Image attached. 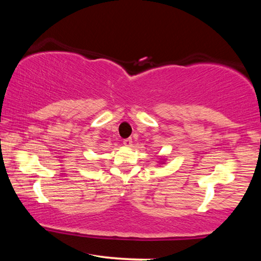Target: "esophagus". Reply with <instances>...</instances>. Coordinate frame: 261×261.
I'll use <instances>...</instances> for the list:
<instances>
[{"mask_svg": "<svg viewBox=\"0 0 261 261\" xmlns=\"http://www.w3.org/2000/svg\"><path fill=\"white\" fill-rule=\"evenodd\" d=\"M123 144H124L125 146L130 147L131 145H132V138H126V139H124V140H123Z\"/></svg>", "mask_w": 261, "mask_h": 261, "instance_id": "obj_1", "label": "esophagus"}]
</instances>
